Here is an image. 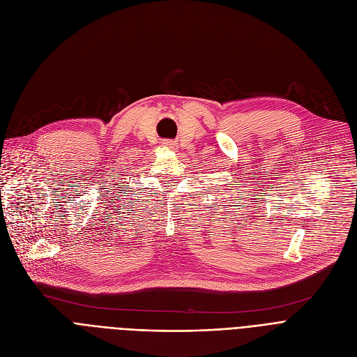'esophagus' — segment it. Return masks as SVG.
I'll use <instances>...</instances> for the list:
<instances>
[{"instance_id": "1", "label": "esophagus", "mask_w": 357, "mask_h": 357, "mask_svg": "<svg viewBox=\"0 0 357 357\" xmlns=\"http://www.w3.org/2000/svg\"><path fill=\"white\" fill-rule=\"evenodd\" d=\"M165 146H167V147H172V143H171V142H165Z\"/></svg>"}]
</instances>
